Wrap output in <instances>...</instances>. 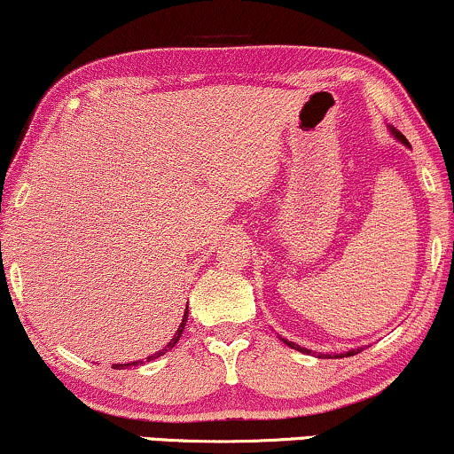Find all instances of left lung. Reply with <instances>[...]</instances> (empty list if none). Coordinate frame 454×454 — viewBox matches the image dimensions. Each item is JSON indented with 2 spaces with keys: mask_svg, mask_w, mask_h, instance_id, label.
I'll return each mask as SVG.
<instances>
[{
  "mask_svg": "<svg viewBox=\"0 0 454 454\" xmlns=\"http://www.w3.org/2000/svg\"><path fill=\"white\" fill-rule=\"evenodd\" d=\"M389 130H391L393 137H395L397 141H402L403 145L410 147V143H407V139H405V137H403L402 133H399V130H395V129H393V127H389ZM282 341H285L286 346L294 348V350H299V352H307V354L311 352V350H307V348H301V346H297V344H294V341H288V340H285V338H282ZM360 350H363V348H356V350H348L346 354H319V358H324V356H327V358H344V356H354V354H358Z\"/></svg>",
  "mask_w": 454,
  "mask_h": 454,
  "instance_id": "1",
  "label": "left lung"
}]
</instances>
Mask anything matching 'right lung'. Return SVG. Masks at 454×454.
I'll use <instances>...</instances> for the list:
<instances>
[{
    "label": "right lung",
    "instance_id": "obj_1",
    "mask_svg": "<svg viewBox=\"0 0 454 454\" xmlns=\"http://www.w3.org/2000/svg\"><path fill=\"white\" fill-rule=\"evenodd\" d=\"M186 315H188V309H186V313H184V319H182L180 327H178V330H176V336L168 341V346H166V348H161V350H160V352H155L153 356H147V363H149V360H153V358H160L161 354H166L168 350H172V348H174L176 344H178V340H180L182 332H184V327H186V321H188ZM137 364H143V360H135V363H129V364H113V366H114V369H118V371H122V369H127V366H137Z\"/></svg>",
    "mask_w": 454,
    "mask_h": 454
}]
</instances>
